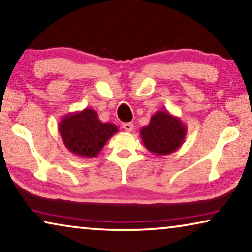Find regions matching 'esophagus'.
<instances>
[{
  "mask_svg": "<svg viewBox=\"0 0 252 252\" xmlns=\"http://www.w3.org/2000/svg\"><path fill=\"white\" fill-rule=\"evenodd\" d=\"M123 129L127 131V132H131V131L133 130V125H132V123H130V122L123 123Z\"/></svg>",
  "mask_w": 252,
  "mask_h": 252,
  "instance_id": "esophagus-1",
  "label": "esophagus"
}]
</instances>
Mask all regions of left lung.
<instances>
[{
    "label": "left lung",
    "mask_w": 252,
    "mask_h": 252,
    "mask_svg": "<svg viewBox=\"0 0 252 252\" xmlns=\"http://www.w3.org/2000/svg\"><path fill=\"white\" fill-rule=\"evenodd\" d=\"M187 133V127L180 118L164 109L153 114L150 123L140 130L144 146L155 155H168L179 150Z\"/></svg>",
    "instance_id": "left-lung-1"
}]
</instances>
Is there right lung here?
Returning a JSON list of instances; mask_svg holds the SVG:
<instances>
[{
    "instance_id": "add662e5",
    "label": "right lung",
    "mask_w": 252,
    "mask_h": 252,
    "mask_svg": "<svg viewBox=\"0 0 252 252\" xmlns=\"http://www.w3.org/2000/svg\"><path fill=\"white\" fill-rule=\"evenodd\" d=\"M58 130L63 145L70 153L91 158L100 153L119 127L114 123L101 122L94 109L84 108L63 116L59 121Z\"/></svg>"
}]
</instances>
